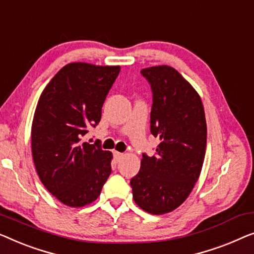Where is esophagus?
<instances>
[{
    "label": "esophagus",
    "mask_w": 254,
    "mask_h": 254,
    "mask_svg": "<svg viewBox=\"0 0 254 254\" xmlns=\"http://www.w3.org/2000/svg\"><path fill=\"white\" fill-rule=\"evenodd\" d=\"M113 155H114V158H115V160H120V159L122 158V156H123V153H120V152H114V153H113Z\"/></svg>",
    "instance_id": "obj_1"
}]
</instances>
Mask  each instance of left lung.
I'll return each instance as SVG.
<instances>
[{"instance_id": "obj_1", "label": "left lung", "mask_w": 254, "mask_h": 254, "mask_svg": "<svg viewBox=\"0 0 254 254\" xmlns=\"http://www.w3.org/2000/svg\"><path fill=\"white\" fill-rule=\"evenodd\" d=\"M151 85V133L160 138L155 154H142L139 173L131 178L137 205L151 214L176 209L191 193L201 171L207 127L201 99L174 67L140 71Z\"/></svg>"}]
</instances>
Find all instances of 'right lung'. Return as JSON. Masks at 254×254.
<instances>
[{
	"label": "right lung",
	"mask_w": 254,
	"mask_h": 254,
	"mask_svg": "<svg viewBox=\"0 0 254 254\" xmlns=\"http://www.w3.org/2000/svg\"><path fill=\"white\" fill-rule=\"evenodd\" d=\"M120 70L66 64L39 99L32 123V155L42 184L64 205L83 207L94 201L112 173V153L81 138L99 124Z\"/></svg>",
	"instance_id": "add662e5"
}]
</instances>
